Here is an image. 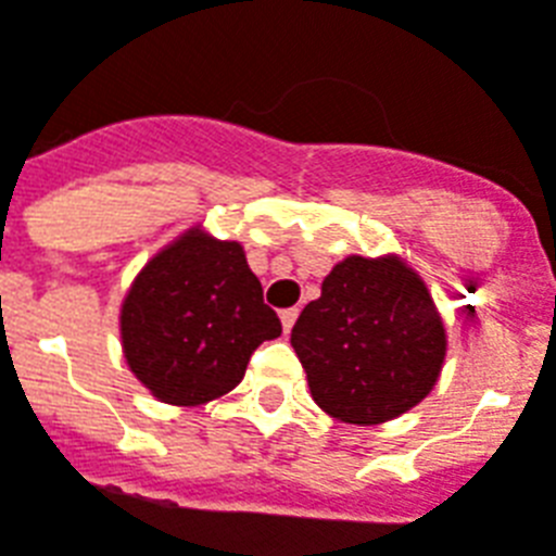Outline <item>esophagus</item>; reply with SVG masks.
Listing matches in <instances>:
<instances>
[{"label":"esophagus","instance_id":"1","mask_svg":"<svg viewBox=\"0 0 556 556\" xmlns=\"http://www.w3.org/2000/svg\"><path fill=\"white\" fill-rule=\"evenodd\" d=\"M295 318H299V307H287V309H281V325H283V333H290L292 325H295Z\"/></svg>","mask_w":556,"mask_h":556}]
</instances>
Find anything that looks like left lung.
Returning a JSON list of instances; mask_svg holds the SVG:
<instances>
[{
  "mask_svg": "<svg viewBox=\"0 0 556 556\" xmlns=\"http://www.w3.org/2000/svg\"><path fill=\"white\" fill-rule=\"evenodd\" d=\"M309 394L327 415L386 424L432 391L446 354L432 295L400 257L351 255L330 269L321 295L290 337Z\"/></svg>",
  "mask_w": 556,
  "mask_h": 556,
  "instance_id": "8db88e82",
  "label": "left lung"
}]
</instances>
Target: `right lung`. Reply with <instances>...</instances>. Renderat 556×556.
<instances>
[{
    "label": "right lung",
    "instance_id": "right-lung-1",
    "mask_svg": "<svg viewBox=\"0 0 556 556\" xmlns=\"http://www.w3.org/2000/svg\"><path fill=\"white\" fill-rule=\"evenodd\" d=\"M275 337H281V318L264 304L243 247L200 229L162 249L122 307L127 365L170 406L229 394L255 348Z\"/></svg>",
    "mask_w": 556,
    "mask_h": 556
}]
</instances>
